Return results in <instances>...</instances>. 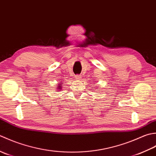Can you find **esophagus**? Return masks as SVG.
Listing matches in <instances>:
<instances>
[{
  "mask_svg": "<svg viewBox=\"0 0 156 156\" xmlns=\"http://www.w3.org/2000/svg\"><path fill=\"white\" fill-rule=\"evenodd\" d=\"M75 77L76 79H81V77H82V76L80 75H77L75 76Z\"/></svg>",
  "mask_w": 156,
  "mask_h": 156,
  "instance_id": "34e87169",
  "label": "esophagus"
}]
</instances>
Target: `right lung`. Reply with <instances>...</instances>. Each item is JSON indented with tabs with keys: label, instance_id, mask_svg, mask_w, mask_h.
Masks as SVG:
<instances>
[{
	"label": "right lung",
	"instance_id": "1",
	"mask_svg": "<svg viewBox=\"0 0 156 156\" xmlns=\"http://www.w3.org/2000/svg\"><path fill=\"white\" fill-rule=\"evenodd\" d=\"M60 83H61V82H60ZM60 84H61V83H60V84L58 85V86H57V88H58L59 90H61V88H62V86H60V85H61Z\"/></svg>",
	"mask_w": 156,
	"mask_h": 156
}]
</instances>
